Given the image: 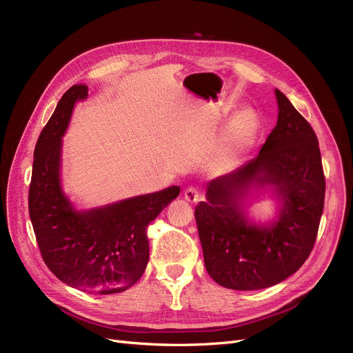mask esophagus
Listing matches in <instances>:
<instances>
[{
	"label": "esophagus",
	"instance_id": "34e87169",
	"mask_svg": "<svg viewBox=\"0 0 353 353\" xmlns=\"http://www.w3.org/2000/svg\"><path fill=\"white\" fill-rule=\"evenodd\" d=\"M184 196H185L187 201H190V203H196V201H200V199H201V191H200L199 187L191 185V187L185 188Z\"/></svg>",
	"mask_w": 353,
	"mask_h": 353
}]
</instances>
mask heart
I'll list each match as a JSON object with an SVG mask.
<instances>
[{
    "label": "heart",
    "mask_w": 353,
    "mask_h": 353,
    "mask_svg": "<svg viewBox=\"0 0 353 353\" xmlns=\"http://www.w3.org/2000/svg\"><path fill=\"white\" fill-rule=\"evenodd\" d=\"M261 130V120L258 112L252 108L239 111L225 130L221 142L213 158V169L225 171L232 169L246 154V152L255 143Z\"/></svg>",
    "instance_id": "1"
}]
</instances>
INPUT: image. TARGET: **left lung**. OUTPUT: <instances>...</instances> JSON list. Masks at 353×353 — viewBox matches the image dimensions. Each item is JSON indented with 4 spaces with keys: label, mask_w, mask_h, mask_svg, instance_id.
Masks as SVG:
<instances>
[{
    "label": "left lung",
    "mask_w": 353,
    "mask_h": 353,
    "mask_svg": "<svg viewBox=\"0 0 353 353\" xmlns=\"http://www.w3.org/2000/svg\"><path fill=\"white\" fill-rule=\"evenodd\" d=\"M278 121L258 158L213 179L195 207L205 270L230 290H261L297 272L314 248L324 207L319 140L288 98L275 91ZM250 183H272L283 201L278 222L258 228L238 203Z\"/></svg>",
    "instance_id": "8db88e82"
}]
</instances>
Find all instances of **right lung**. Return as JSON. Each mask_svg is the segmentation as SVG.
<instances>
[{"instance_id": "right-lung-1", "label": "right lung", "mask_w": 353, "mask_h": 353, "mask_svg": "<svg viewBox=\"0 0 353 353\" xmlns=\"http://www.w3.org/2000/svg\"><path fill=\"white\" fill-rule=\"evenodd\" d=\"M88 95L75 83L59 100L34 148L29 214L49 270L69 287L114 294L136 284L149 261L146 228L179 195V187L90 211H75L59 181L62 136L77 100Z\"/></svg>"}]
</instances>
